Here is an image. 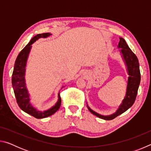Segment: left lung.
<instances>
[{"mask_svg": "<svg viewBox=\"0 0 151 151\" xmlns=\"http://www.w3.org/2000/svg\"><path fill=\"white\" fill-rule=\"evenodd\" d=\"M118 48H121L120 50V52H121V55L124 62L125 65L127 66V73L129 75L126 94H125L124 99L122 100L121 104L119 106V108L117 109L116 112H114L113 114H110V115H102V114L93 111L88 106V104L86 105L91 113L98 116L99 118L106 120V121H110V120L116 118V116L127 111L130 107L132 106L134 103L135 99H136L138 89H139L140 82L139 63L137 56L130 49L125 40L121 37H120Z\"/></svg>", "mask_w": 151, "mask_h": 151, "instance_id": "8db88e82", "label": "left lung"}]
</instances>
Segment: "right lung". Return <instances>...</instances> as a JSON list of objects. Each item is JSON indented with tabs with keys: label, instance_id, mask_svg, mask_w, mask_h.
<instances>
[{
	"label": "right lung",
	"instance_id": "add662e5",
	"mask_svg": "<svg viewBox=\"0 0 151 151\" xmlns=\"http://www.w3.org/2000/svg\"><path fill=\"white\" fill-rule=\"evenodd\" d=\"M51 35L52 34H50V32L39 34L35 36L30 40L29 44L20 51L18 55L15 60L14 70L12 75V88H13L18 105L24 112L37 119H43L52 115L58 111L61 104L60 93H58V101L54 106L45 111H40L37 110L30 103V94L27 88L26 81H25L27 63L30 50H31L32 45L40 38H47ZM64 86H62V88Z\"/></svg>",
	"mask_w": 151,
	"mask_h": 151
}]
</instances>
